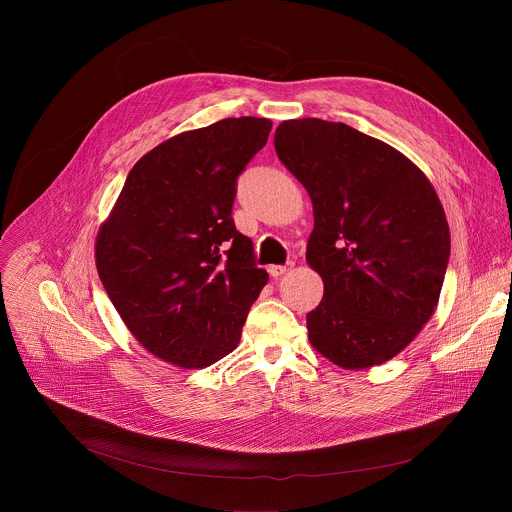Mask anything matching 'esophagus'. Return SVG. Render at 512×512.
I'll return each instance as SVG.
<instances>
[{
	"label": "esophagus",
	"instance_id": "esophagus-1",
	"mask_svg": "<svg viewBox=\"0 0 512 512\" xmlns=\"http://www.w3.org/2000/svg\"><path fill=\"white\" fill-rule=\"evenodd\" d=\"M287 271H289V265H271V267H269V275L275 277V279L281 277V275L287 273Z\"/></svg>",
	"mask_w": 512,
	"mask_h": 512
}]
</instances>
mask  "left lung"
Returning <instances> with one entry per match:
<instances>
[{"mask_svg":"<svg viewBox=\"0 0 512 512\" xmlns=\"http://www.w3.org/2000/svg\"><path fill=\"white\" fill-rule=\"evenodd\" d=\"M273 143L314 206L306 261L324 298L306 316L312 346L348 371L387 362L440 300L450 259L440 198L409 158L346 123L283 121Z\"/></svg>","mask_w":512,"mask_h":512,"instance_id":"left-lung-1","label":"left lung"}]
</instances>
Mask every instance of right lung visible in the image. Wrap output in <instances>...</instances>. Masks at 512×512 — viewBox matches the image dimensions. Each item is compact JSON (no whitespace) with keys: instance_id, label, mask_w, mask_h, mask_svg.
Wrapping results in <instances>:
<instances>
[{"instance_id":"obj_1","label":"right lung","mask_w":512,"mask_h":512,"mask_svg":"<svg viewBox=\"0 0 512 512\" xmlns=\"http://www.w3.org/2000/svg\"><path fill=\"white\" fill-rule=\"evenodd\" d=\"M271 121L229 117L145 154L97 235L109 300L154 356L204 369L233 352L269 275L235 229L237 178Z\"/></svg>"}]
</instances>
